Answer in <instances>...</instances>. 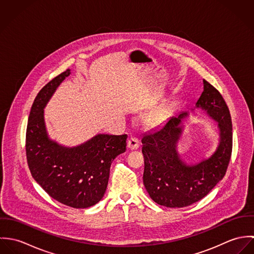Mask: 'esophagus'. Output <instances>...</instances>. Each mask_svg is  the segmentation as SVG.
Wrapping results in <instances>:
<instances>
[{"label": "esophagus", "mask_w": 254, "mask_h": 254, "mask_svg": "<svg viewBox=\"0 0 254 254\" xmlns=\"http://www.w3.org/2000/svg\"><path fill=\"white\" fill-rule=\"evenodd\" d=\"M139 145H140L139 144V140L137 138H135V137L130 138L128 140V143H127V146L130 149H137L139 147Z\"/></svg>", "instance_id": "1"}]
</instances>
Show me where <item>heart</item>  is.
<instances>
[{"label":"heart","mask_w":254,"mask_h":254,"mask_svg":"<svg viewBox=\"0 0 254 254\" xmlns=\"http://www.w3.org/2000/svg\"><path fill=\"white\" fill-rule=\"evenodd\" d=\"M167 115L168 109L166 108L154 109L146 114L145 122L150 126H158L161 125L167 119Z\"/></svg>","instance_id":"1"}]
</instances>
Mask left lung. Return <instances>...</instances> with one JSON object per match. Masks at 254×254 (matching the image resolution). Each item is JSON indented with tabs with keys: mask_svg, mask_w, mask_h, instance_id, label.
Returning a JSON list of instances; mask_svg holds the SVG:
<instances>
[{
	"mask_svg": "<svg viewBox=\"0 0 254 254\" xmlns=\"http://www.w3.org/2000/svg\"><path fill=\"white\" fill-rule=\"evenodd\" d=\"M194 109L203 110L217 122L219 143L208 158L188 164L177 150L183 120L189 116V111L169 118L161 128L142 139L143 181L151 199L159 205L189 206L204 197L226 174L233 146L231 114L221 94L206 80H203V92Z\"/></svg>",
	"mask_w": 254,
	"mask_h": 254,
	"instance_id": "1",
	"label": "left lung"
}]
</instances>
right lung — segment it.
<instances>
[{
	"label": "right lung",
	"instance_id": "right-lung-1",
	"mask_svg": "<svg viewBox=\"0 0 254 254\" xmlns=\"http://www.w3.org/2000/svg\"><path fill=\"white\" fill-rule=\"evenodd\" d=\"M71 70L58 75L38 93L26 130V156L34 180L56 200L73 208H87L104 196L110 165L125 152L127 135L98 134L76 146L50 139L44 109Z\"/></svg>",
	"mask_w": 254,
	"mask_h": 254
}]
</instances>
